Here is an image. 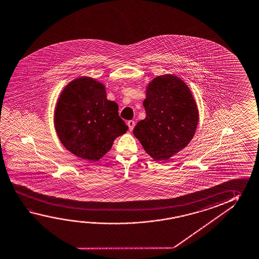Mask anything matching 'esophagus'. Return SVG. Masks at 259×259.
Here are the masks:
<instances>
[{
    "mask_svg": "<svg viewBox=\"0 0 259 259\" xmlns=\"http://www.w3.org/2000/svg\"><path fill=\"white\" fill-rule=\"evenodd\" d=\"M128 127H129V130L132 131L134 127H135V125H136V123H135V121H133V120H130V121H128L127 122Z\"/></svg>",
    "mask_w": 259,
    "mask_h": 259,
    "instance_id": "1",
    "label": "esophagus"
}]
</instances>
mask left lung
Here are the masks:
<instances>
[{
  "label": "left lung",
  "mask_w": 259,
  "mask_h": 259,
  "mask_svg": "<svg viewBox=\"0 0 259 259\" xmlns=\"http://www.w3.org/2000/svg\"><path fill=\"white\" fill-rule=\"evenodd\" d=\"M146 117L133 134L155 161H166L185 148L195 134L199 112L191 90L177 76H157L144 101Z\"/></svg>",
  "instance_id": "1"
}]
</instances>
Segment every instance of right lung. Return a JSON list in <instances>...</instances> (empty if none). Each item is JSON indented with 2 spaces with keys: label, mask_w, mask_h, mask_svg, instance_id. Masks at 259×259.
I'll return each instance as SVG.
<instances>
[{
  "label": "right lung",
  "mask_w": 259,
  "mask_h": 259,
  "mask_svg": "<svg viewBox=\"0 0 259 259\" xmlns=\"http://www.w3.org/2000/svg\"><path fill=\"white\" fill-rule=\"evenodd\" d=\"M60 142L76 156L90 161L102 158L116 137L128 130L118 106L106 99L105 87L90 77H78L60 95L54 115Z\"/></svg>",
  "instance_id": "1"
}]
</instances>
